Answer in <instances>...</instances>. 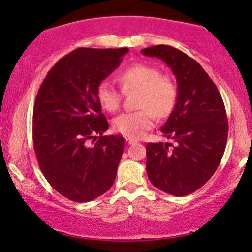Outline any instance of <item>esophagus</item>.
I'll return each mask as SVG.
<instances>
[{"label":"esophagus","mask_w":252,"mask_h":252,"mask_svg":"<svg viewBox=\"0 0 252 252\" xmlns=\"http://www.w3.org/2000/svg\"><path fill=\"white\" fill-rule=\"evenodd\" d=\"M126 142L128 144H131V143L137 142V140H136V138H132V137H126Z\"/></svg>","instance_id":"esophagus-1"}]
</instances>
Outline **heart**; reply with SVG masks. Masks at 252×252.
<instances>
[{"instance_id":"1","label":"heart","mask_w":252,"mask_h":252,"mask_svg":"<svg viewBox=\"0 0 252 252\" xmlns=\"http://www.w3.org/2000/svg\"><path fill=\"white\" fill-rule=\"evenodd\" d=\"M123 90H140L138 111L123 112L115 118L112 126L116 131L141 137L154 126L155 115L160 118L169 116L175 108L178 90L169 77L162 76L156 66L137 63L129 66L118 76ZM96 97L106 111H115L121 103V92L109 80H102L96 88Z\"/></svg>"}]
</instances>
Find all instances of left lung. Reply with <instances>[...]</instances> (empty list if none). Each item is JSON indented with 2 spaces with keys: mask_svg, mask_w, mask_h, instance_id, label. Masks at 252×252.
Instances as JSON below:
<instances>
[{
  "mask_svg": "<svg viewBox=\"0 0 252 252\" xmlns=\"http://www.w3.org/2000/svg\"><path fill=\"white\" fill-rule=\"evenodd\" d=\"M172 68L178 83L175 108L161 129L172 143H147V174L164 193L184 196L215 174L227 141V117L216 84L194 59L172 46L141 51Z\"/></svg>",
  "mask_w": 252,
  "mask_h": 252,
  "instance_id": "obj_1",
  "label": "left lung"
}]
</instances>
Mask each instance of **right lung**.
Returning a JSON list of instances; mask_svg holds the SVG:
<instances>
[{"mask_svg":"<svg viewBox=\"0 0 252 252\" xmlns=\"http://www.w3.org/2000/svg\"><path fill=\"white\" fill-rule=\"evenodd\" d=\"M128 51L77 48L48 71L37 91L33 110L37 163L51 186L72 201L94 200L116 179L124 138L103 135L109 123L96 88ZM91 139L97 140L94 146Z\"/></svg>","mask_w":252,"mask_h":252,"instance_id":"add662e5","label":"right lung"}]
</instances>
